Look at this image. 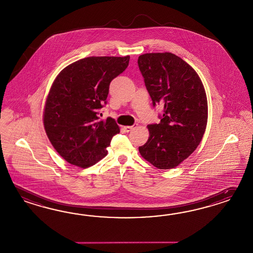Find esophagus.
Returning <instances> with one entry per match:
<instances>
[{
	"mask_svg": "<svg viewBox=\"0 0 253 253\" xmlns=\"http://www.w3.org/2000/svg\"><path fill=\"white\" fill-rule=\"evenodd\" d=\"M135 127H136V126H124L123 128L126 132H129Z\"/></svg>",
	"mask_w": 253,
	"mask_h": 253,
	"instance_id": "34e87169",
	"label": "esophagus"
}]
</instances>
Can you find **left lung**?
<instances>
[{
  "mask_svg": "<svg viewBox=\"0 0 253 253\" xmlns=\"http://www.w3.org/2000/svg\"><path fill=\"white\" fill-rule=\"evenodd\" d=\"M137 64L153 106H163L161 122L148 126L140 155L162 169L177 167L201 142L208 124V99L195 70L169 52L147 53Z\"/></svg>",
  "mask_w": 253,
  "mask_h": 253,
  "instance_id": "1",
  "label": "left lung"
}]
</instances>
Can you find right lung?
Returning a JSON list of instances; mask_svg holds the SVG:
<instances>
[{
    "instance_id": "add662e5",
    "label": "right lung",
    "mask_w": 253,
    "mask_h": 253,
    "mask_svg": "<svg viewBox=\"0 0 253 253\" xmlns=\"http://www.w3.org/2000/svg\"><path fill=\"white\" fill-rule=\"evenodd\" d=\"M129 56L88 57L58 73L45 100L46 136L66 162L81 168L107 155L112 137L120 132L115 119L101 120L113 79L127 68Z\"/></svg>"
}]
</instances>
